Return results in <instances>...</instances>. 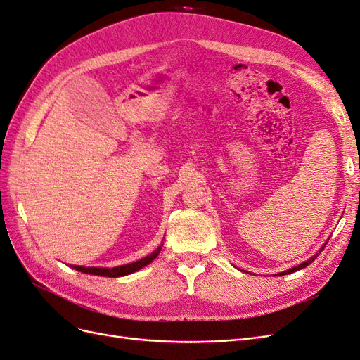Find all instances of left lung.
Masks as SVG:
<instances>
[{"label": "left lung", "mask_w": 360, "mask_h": 360, "mask_svg": "<svg viewBox=\"0 0 360 360\" xmlns=\"http://www.w3.org/2000/svg\"><path fill=\"white\" fill-rule=\"evenodd\" d=\"M324 245H326V243H324ZM323 249H324V246H321V249L319 250V254H315V255H314V257H311L308 261H303L302 264H299V266H296V267L288 269V270H285V271H281V274H278V276H281V275H288V274H292V271H297V270H300V269H304V267H307V266H309V264L312 263V261H314L315 258H317V257L320 255V252H321Z\"/></svg>", "instance_id": "left-lung-1"}]
</instances>
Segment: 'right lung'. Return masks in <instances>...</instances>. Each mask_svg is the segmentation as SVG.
I'll return each instance as SVG.
<instances>
[{"label": "right lung", "instance_id": "1", "mask_svg": "<svg viewBox=\"0 0 360 360\" xmlns=\"http://www.w3.org/2000/svg\"><path fill=\"white\" fill-rule=\"evenodd\" d=\"M160 249H162V245L158 246V249H155L150 255L135 261V263L124 264V266H117V267H111V269L110 267H82V266H70V267L75 269V270H78V271H82V274H90V275H97V276H108V278L126 276V275L134 274V271L150 264L151 261H153L159 255Z\"/></svg>", "mask_w": 360, "mask_h": 360}]
</instances>
